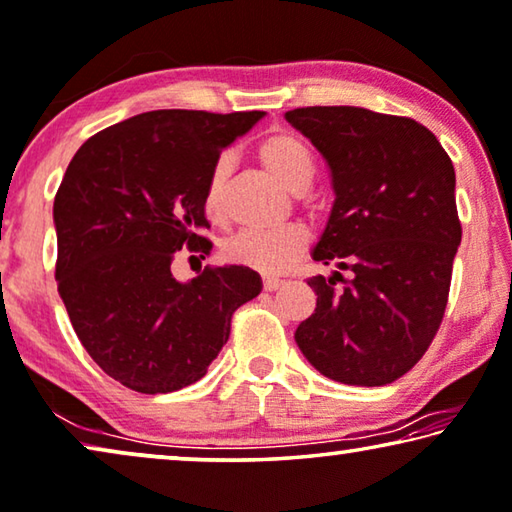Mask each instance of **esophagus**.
Here are the masks:
<instances>
[{
  "mask_svg": "<svg viewBox=\"0 0 512 512\" xmlns=\"http://www.w3.org/2000/svg\"><path fill=\"white\" fill-rule=\"evenodd\" d=\"M282 287V280L278 278H264V292H276Z\"/></svg>",
  "mask_w": 512,
  "mask_h": 512,
  "instance_id": "34e87169",
  "label": "esophagus"
}]
</instances>
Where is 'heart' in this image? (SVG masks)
Segmentation results:
<instances>
[{
	"label": "heart",
	"mask_w": 512,
	"mask_h": 512,
	"mask_svg": "<svg viewBox=\"0 0 512 512\" xmlns=\"http://www.w3.org/2000/svg\"><path fill=\"white\" fill-rule=\"evenodd\" d=\"M259 160L273 177L301 193L315 179V156L308 144L294 133L280 131L264 137L257 149ZM232 156L223 154L213 163L204 188V213L211 223L225 220V193L232 174ZM308 248V232L299 223L282 225L269 232H239L223 241L220 259L232 266H246L266 276H278L303 257Z\"/></svg>",
	"instance_id": "b5f03b06"
}]
</instances>
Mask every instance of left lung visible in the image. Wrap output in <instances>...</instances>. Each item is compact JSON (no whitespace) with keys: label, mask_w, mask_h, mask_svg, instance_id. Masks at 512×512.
I'll return each instance as SVG.
<instances>
[{"label":"left lung","mask_w":512,"mask_h":512,"mask_svg":"<svg viewBox=\"0 0 512 512\" xmlns=\"http://www.w3.org/2000/svg\"><path fill=\"white\" fill-rule=\"evenodd\" d=\"M329 165L333 211L296 345L324 377L384 386L421 361L444 319L462 241L453 160L423 124L352 105L289 110Z\"/></svg>","instance_id":"1"}]
</instances>
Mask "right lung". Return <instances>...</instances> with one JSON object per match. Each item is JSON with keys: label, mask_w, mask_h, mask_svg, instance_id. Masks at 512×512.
Segmentation results:
<instances>
[{"label": "right lung", "mask_w": 512, "mask_h": 512, "mask_svg": "<svg viewBox=\"0 0 512 512\" xmlns=\"http://www.w3.org/2000/svg\"><path fill=\"white\" fill-rule=\"evenodd\" d=\"M262 112H142L91 135L55 195L61 301L105 375L137 393H172L207 375L232 315L262 292L246 266H204L183 285L181 248L213 243L204 188L220 151Z\"/></svg>", "instance_id": "1"}]
</instances>
